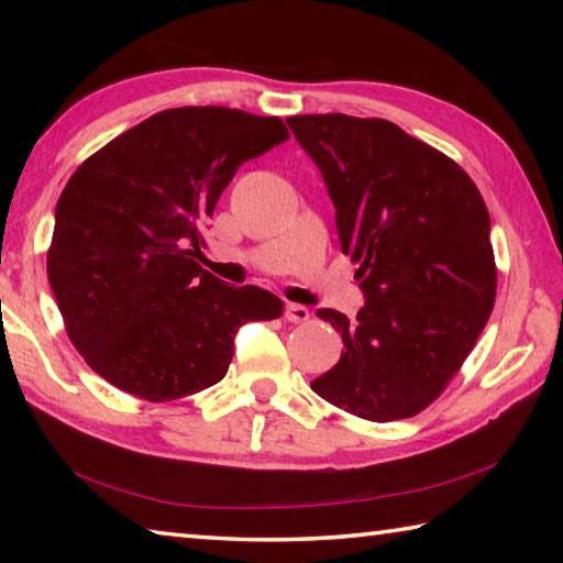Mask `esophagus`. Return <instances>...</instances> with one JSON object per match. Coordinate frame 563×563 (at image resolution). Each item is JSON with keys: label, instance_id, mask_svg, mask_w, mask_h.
I'll return each mask as SVG.
<instances>
[{"label": "esophagus", "instance_id": "obj_1", "mask_svg": "<svg viewBox=\"0 0 563 563\" xmlns=\"http://www.w3.org/2000/svg\"><path fill=\"white\" fill-rule=\"evenodd\" d=\"M285 318H288V322H308L310 310L300 302H288V308H285Z\"/></svg>", "mask_w": 563, "mask_h": 563}]
</instances>
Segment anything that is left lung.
<instances>
[{"label":"left lung","instance_id":"1","mask_svg":"<svg viewBox=\"0 0 563 563\" xmlns=\"http://www.w3.org/2000/svg\"><path fill=\"white\" fill-rule=\"evenodd\" d=\"M288 126L325 178L365 292L352 320L318 310L345 350L310 387L369 422L415 417L460 373L497 298L484 198L450 156L393 121L310 113Z\"/></svg>","mask_w":563,"mask_h":563}]
</instances>
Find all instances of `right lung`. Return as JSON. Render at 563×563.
Masks as SVG:
<instances>
[{"instance_id":"obj_1","label":"right lung","mask_w":563,"mask_h":563,"mask_svg":"<svg viewBox=\"0 0 563 563\" xmlns=\"http://www.w3.org/2000/svg\"><path fill=\"white\" fill-rule=\"evenodd\" d=\"M288 136L278 117L180 107L76 168L56 203L46 275L66 335L93 373L170 402L221 383L238 328L283 316L278 295L233 288L196 258L238 166Z\"/></svg>"}]
</instances>
